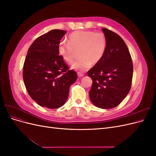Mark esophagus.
I'll list each match as a JSON object with an SVG mask.
<instances>
[{
  "mask_svg": "<svg viewBox=\"0 0 156 156\" xmlns=\"http://www.w3.org/2000/svg\"><path fill=\"white\" fill-rule=\"evenodd\" d=\"M84 73H82V72H77V75H78V77H83L84 76Z\"/></svg>",
  "mask_w": 156,
  "mask_h": 156,
  "instance_id": "1",
  "label": "esophagus"
}]
</instances>
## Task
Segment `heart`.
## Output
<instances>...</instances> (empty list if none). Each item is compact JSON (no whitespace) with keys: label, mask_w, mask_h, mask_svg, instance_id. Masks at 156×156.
<instances>
[{"label":"heart","mask_w":156,"mask_h":156,"mask_svg":"<svg viewBox=\"0 0 156 156\" xmlns=\"http://www.w3.org/2000/svg\"><path fill=\"white\" fill-rule=\"evenodd\" d=\"M107 41L102 32L90 30H77L69 35L68 43L61 41L58 53L62 58L72 64L75 57V51H78L79 59L75 61L72 68L77 71H84L98 64L104 56Z\"/></svg>","instance_id":"obj_1"}]
</instances>
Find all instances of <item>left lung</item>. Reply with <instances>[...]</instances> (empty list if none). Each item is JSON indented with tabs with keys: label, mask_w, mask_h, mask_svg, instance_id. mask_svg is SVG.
Here are the masks:
<instances>
[{
	"label": "left lung",
	"mask_w": 156,
	"mask_h": 156,
	"mask_svg": "<svg viewBox=\"0 0 156 156\" xmlns=\"http://www.w3.org/2000/svg\"><path fill=\"white\" fill-rule=\"evenodd\" d=\"M102 30L107 41L105 53L87 73L92 79L90 99L95 106L107 109L119 105L129 93L133 66L122 37L106 28Z\"/></svg>",
	"instance_id": "left-lung-1"
}]
</instances>
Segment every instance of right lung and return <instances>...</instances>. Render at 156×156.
<instances>
[{
	"label": "right lung",
	"mask_w": 156,
	"mask_h": 156,
	"mask_svg": "<svg viewBox=\"0 0 156 156\" xmlns=\"http://www.w3.org/2000/svg\"><path fill=\"white\" fill-rule=\"evenodd\" d=\"M66 33L55 29L36 38L28 50L23 77L27 92L39 105L57 108L68 98L70 86L77 79L59 55L58 45Z\"/></svg>",
	"instance_id": "add662e5"
}]
</instances>
